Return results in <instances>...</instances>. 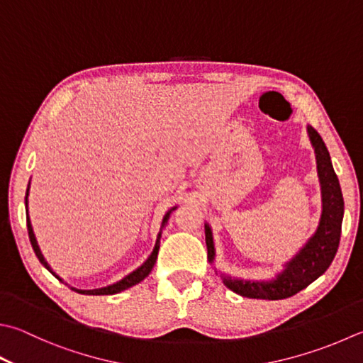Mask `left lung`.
I'll return each mask as SVG.
<instances>
[{
  "label": "left lung",
  "mask_w": 363,
  "mask_h": 363,
  "mask_svg": "<svg viewBox=\"0 0 363 363\" xmlns=\"http://www.w3.org/2000/svg\"><path fill=\"white\" fill-rule=\"evenodd\" d=\"M306 133L316 156V169L320 184V211L319 224L314 234L305 242V245L294 255L289 261L283 264V269L270 279H243L232 278L228 273L220 272L215 267L216 250L213 242V232L210 224L205 221V243H207V257L210 265L223 279L225 288L242 297L262 298V300H281L292 297L294 294L305 289L314 279H318L329 269L335 255H337L341 223L345 215V201L341 194L338 177L335 174L329 150L324 140L314 128L306 125Z\"/></svg>",
  "instance_id": "obj_1"
}]
</instances>
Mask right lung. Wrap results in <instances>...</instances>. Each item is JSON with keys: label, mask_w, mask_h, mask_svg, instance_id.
<instances>
[{"label": "right lung", "mask_w": 363, "mask_h": 363, "mask_svg": "<svg viewBox=\"0 0 363 363\" xmlns=\"http://www.w3.org/2000/svg\"><path fill=\"white\" fill-rule=\"evenodd\" d=\"M28 196H30V183H28V188H26V194H25V210H26V228H28V235H30V242H31L33 250H34V252H36L39 262L43 264V265L45 267V269L49 270L55 278L60 279L61 283H65L63 278H60V277L57 275V273H55V272L52 270V267L49 265V262L45 261L43 251H40V248H39L38 240H36V235H34V230H33V225H31L30 215H28ZM177 207H179V205H174V207L169 208V210L166 211V215L162 216L161 228H160V232H158V237H156V243H155V248H153V251H152V255H150V256L147 257V261L143 262L140 267H138V269L133 270V272L129 273V275H126L125 278H121L120 281L113 283V284H108V286H104V288H98V289H77V288H72V286H69L67 283H65V284L69 286V288H71L72 291H75V292L85 294V296H113V294H118V292H121V291H126V289H129V288H133V286L139 284L140 281H143V279H145V278L150 275V272L153 270L156 259H158L160 240H161L162 229L166 228V224H167V221H169L170 215H172V211H174Z\"/></svg>", "instance_id": "obj_1"}]
</instances>
